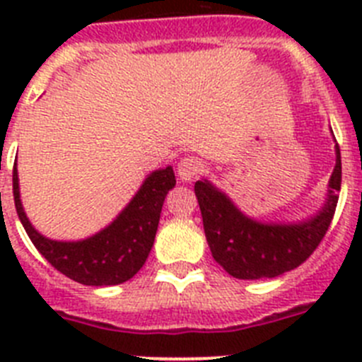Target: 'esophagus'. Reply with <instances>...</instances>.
Here are the masks:
<instances>
[{
    "instance_id": "obj_1",
    "label": "esophagus",
    "mask_w": 362,
    "mask_h": 362,
    "mask_svg": "<svg viewBox=\"0 0 362 362\" xmlns=\"http://www.w3.org/2000/svg\"><path fill=\"white\" fill-rule=\"evenodd\" d=\"M204 165L199 158H194V156H188V158H183L177 165V174L183 181H192L194 177L203 172Z\"/></svg>"
}]
</instances>
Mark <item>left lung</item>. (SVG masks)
I'll list each match as a JSON object with an SVG mask.
<instances>
[{
  "mask_svg": "<svg viewBox=\"0 0 362 362\" xmlns=\"http://www.w3.org/2000/svg\"><path fill=\"white\" fill-rule=\"evenodd\" d=\"M335 168L328 199L317 216L303 223H259L246 217L210 181H197L196 190L204 235L221 267L238 279L277 277L303 264L328 232L341 190V150L335 146Z\"/></svg>",
  "mask_w": 362,
  "mask_h": 362,
  "instance_id": "8db88e82",
  "label": "left lung"
}]
</instances>
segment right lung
I'll list each match as a JSON object with an SVG mask.
<instances>
[{"label": "right lung", "mask_w": 362, "mask_h": 362, "mask_svg": "<svg viewBox=\"0 0 362 362\" xmlns=\"http://www.w3.org/2000/svg\"><path fill=\"white\" fill-rule=\"evenodd\" d=\"M174 187L172 166L152 172L127 209L107 228L83 241H52L34 230L27 219L19 199L16 165L12 174L16 212L30 241L57 272L86 286L121 284L141 270L152 250L165 197Z\"/></svg>", "instance_id": "right-lung-1"}]
</instances>
